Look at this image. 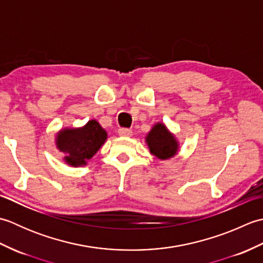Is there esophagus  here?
I'll list each match as a JSON object with an SVG mask.
<instances>
[{
	"mask_svg": "<svg viewBox=\"0 0 263 263\" xmlns=\"http://www.w3.org/2000/svg\"><path fill=\"white\" fill-rule=\"evenodd\" d=\"M119 135L122 137H131L132 136V131L130 128H125V127H122L119 130Z\"/></svg>",
	"mask_w": 263,
	"mask_h": 263,
	"instance_id": "obj_1",
	"label": "esophagus"
}]
</instances>
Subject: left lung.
<instances>
[{
	"mask_svg": "<svg viewBox=\"0 0 263 263\" xmlns=\"http://www.w3.org/2000/svg\"><path fill=\"white\" fill-rule=\"evenodd\" d=\"M146 142L148 143L150 153L159 159L172 158L176 155L178 149L174 136L161 123H158L152 128L146 138Z\"/></svg>",
	"mask_w": 263,
	"mask_h": 263,
	"instance_id": "left-lung-1",
	"label": "left lung"
}]
</instances>
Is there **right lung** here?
Returning a JSON list of instances; mask_svg holds the SVG:
<instances>
[{
  "instance_id": "1",
  "label": "right lung",
  "mask_w": 263,
  "mask_h": 263,
  "mask_svg": "<svg viewBox=\"0 0 263 263\" xmlns=\"http://www.w3.org/2000/svg\"><path fill=\"white\" fill-rule=\"evenodd\" d=\"M107 133L95 120L89 121L80 128H66L61 131L57 138L60 152L64 153L65 161L71 166L86 165L103 146Z\"/></svg>"
}]
</instances>
